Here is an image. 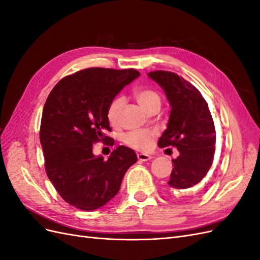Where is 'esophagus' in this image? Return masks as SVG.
<instances>
[{"instance_id": "1", "label": "esophagus", "mask_w": 260, "mask_h": 260, "mask_svg": "<svg viewBox=\"0 0 260 260\" xmlns=\"http://www.w3.org/2000/svg\"><path fill=\"white\" fill-rule=\"evenodd\" d=\"M153 157L151 155H147V154H138V159L140 161H147L149 159H152Z\"/></svg>"}]
</instances>
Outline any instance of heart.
Returning a JSON list of instances; mask_svg holds the SVG:
<instances>
[{"label":"heart","instance_id":"1","mask_svg":"<svg viewBox=\"0 0 260 260\" xmlns=\"http://www.w3.org/2000/svg\"><path fill=\"white\" fill-rule=\"evenodd\" d=\"M133 96H135L140 107L143 108L147 113H152L155 109H159L160 107V95L159 93L154 89H138L133 92ZM122 106V98H116L109 103L106 111V118L108 122L112 125H117L118 122H119V117ZM155 137L156 133L154 131L136 130L125 133L122 140L125 145L133 149H137V151H146L147 148L151 147Z\"/></svg>","mask_w":260,"mask_h":260}]
</instances>
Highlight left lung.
I'll use <instances>...</instances> for the list:
<instances>
[{
    "label": "left lung",
    "mask_w": 260,
    "mask_h": 260,
    "mask_svg": "<svg viewBox=\"0 0 260 260\" xmlns=\"http://www.w3.org/2000/svg\"><path fill=\"white\" fill-rule=\"evenodd\" d=\"M148 77L166 93L171 106L168 127L158 141L159 147H177L167 188L181 195L205 178L215 155L216 130L207 102L201 92L175 73L156 70Z\"/></svg>",
    "instance_id": "left-lung-1"
}]
</instances>
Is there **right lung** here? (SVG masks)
<instances>
[{
  "label": "right lung",
  "instance_id": "right-lung-1",
  "mask_svg": "<svg viewBox=\"0 0 260 260\" xmlns=\"http://www.w3.org/2000/svg\"><path fill=\"white\" fill-rule=\"evenodd\" d=\"M140 76L136 69L86 68L54 86L43 107L40 142L44 167L54 187L69 205L94 210L118 193L122 178L138 160L131 148L118 146L107 160L94 156L93 144L114 140L106 118L109 103Z\"/></svg>",
  "mask_w": 260,
  "mask_h": 260
}]
</instances>
